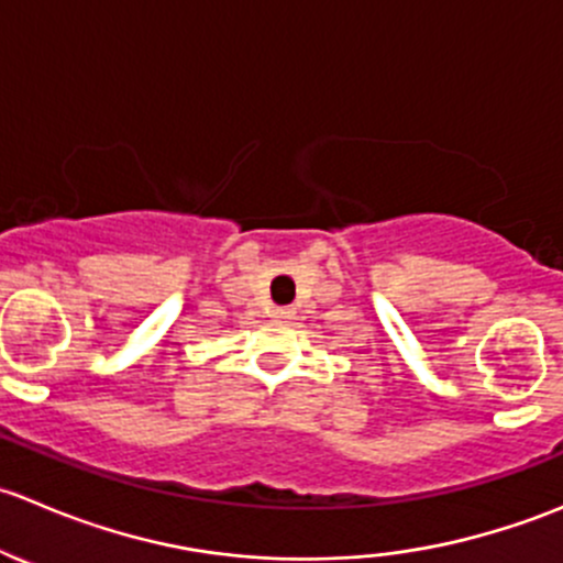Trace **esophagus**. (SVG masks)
Masks as SVG:
<instances>
[{"instance_id":"obj_1","label":"esophagus","mask_w":563,"mask_h":563,"mask_svg":"<svg viewBox=\"0 0 563 563\" xmlns=\"http://www.w3.org/2000/svg\"><path fill=\"white\" fill-rule=\"evenodd\" d=\"M274 317H276V320H289V317H292V309H284V306H282V309L274 311Z\"/></svg>"}]
</instances>
